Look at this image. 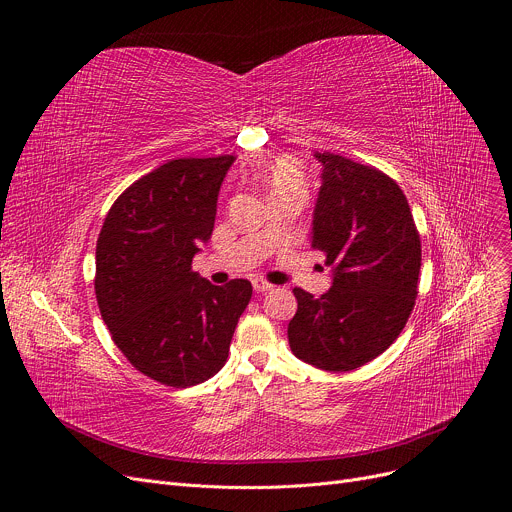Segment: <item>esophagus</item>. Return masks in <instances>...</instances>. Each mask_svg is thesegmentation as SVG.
<instances>
[{
  "label": "esophagus",
  "instance_id": "34e87169",
  "mask_svg": "<svg viewBox=\"0 0 512 512\" xmlns=\"http://www.w3.org/2000/svg\"><path fill=\"white\" fill-rule=\"evenodd\" d=\"M275 285L273 283H269V281H265L263 277H255L253 279V289L257 291V294H267V291H271Z\"/></svg>",
  "mask_w": 512,
  "mask_h": 512
}]
</instances>
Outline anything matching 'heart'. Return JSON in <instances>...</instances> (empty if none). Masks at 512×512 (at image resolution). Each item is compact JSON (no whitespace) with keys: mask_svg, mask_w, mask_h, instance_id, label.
Here are the masks:
<instances>
[{"mask_svg":"<svg viewBox=\"0 0 512 512\" xmlns=\"http://www.w3.org/2000/svg\"><path fill=\"white\" fill-rule=\"evenodd\" d=\"M267 186L271 190V194L277 192H285V190H304L306 182H304V174L300 170V166L291 160H275L267 174H265Z\"/></svg>","mask_w":512,"mask_h":512,"instance_id":"heart-1","label":"heart"}]
</instances>
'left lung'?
I'll return each mask as SVG.
<instances>
[{
    "label": "left lung",
    "mask_w": 512,
    "mask_h": 512,
    "mask_svg": "<svg viewBox=\"0 0 512 512\" xmlns=\"http://www.w3.org/2000/svg\"><path fill=\"white\" fill-rule=\"evenodd\" d=\"M322 164L312 247L332 265V287L314 298L294 289L289 348L322 371H354L383 354L417 298L421 241L399 184L373 166L330 152Z\"/></svg>",
    "instance_id": "1"
}]
</instances>
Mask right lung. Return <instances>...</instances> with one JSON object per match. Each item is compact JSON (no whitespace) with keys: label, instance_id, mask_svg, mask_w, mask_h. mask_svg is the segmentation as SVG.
I'll list each match as a JSON object with an SVG mask.
<instances>
[{"label":"right lung","instance_id":"1","mask_svg":"<svg viewBox=\"0 0 512 512\" xmlns=\"http://www.w3.org/2000/svg\"><path fill=\"white\" fill-rule=\"evenodd\" d=\"M233 162L180 158L141 176L113 202L97 239L101 318L133 367L168 387L204 383L225 367L253 294L247 279L212 285L192 271Z\"/></svg>","mask_w":512,"mask_h":512}]
</instances>
